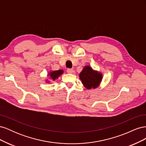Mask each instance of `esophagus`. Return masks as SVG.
<instances>
[{
    "instance_id": "1",
    "label": "esophagus",
    "mask_w": 146,
    "mask_h": 146,
    "mask_svg": "<svg viewBox=\"0 0 146 146\" xmlns=\"http://www.w3.org/2000/svg\"><path fill=\"white\" fill-rule=\"evenodd\" d=\"M73 69H67V72L69 74H72L73 72Z\"/></svg>"
}]
</instances>
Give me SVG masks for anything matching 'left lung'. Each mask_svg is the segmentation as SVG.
I'll return each mask as SVG.
<instances>
[{
    "label": "left lung",
    "instance_id": "obj_1",
    "mask_svg": "<svg viewBox=\"0 0 146 146\" xmlns=\"http://www.w3.org/2000/svg\"><path fill=\"white\" fill-rule=\"evenodd\" d=\"M79 77L83 86L86 89H95L98 88L102 80V74L94 70L90 66H85L79 74Z\"/></svg>",
    "mask_w": 146,
    "mask_h": 146
}]
</instances>
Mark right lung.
<instances>
[{
  "mask_svg": "<svg viewBox=\"0 0 146 146\" xmlns=\"http://www.w3.org/2000/svg\"><path fill=\"white\" fill-rule=\"evenodd\" d=\"M64 70L62 69H60L58 70H54V71H50L48 73V76L52 80H55L56 79L58 78L61 74H63ZM47 82L49 83V81H46Z\"/></svg>",
  "mask_w": 146,
  "mask_h": 146,
  "instance_id": "right-lung-1",
  "label": "right lung"
}]
</instances>
